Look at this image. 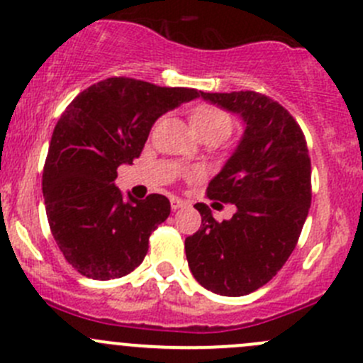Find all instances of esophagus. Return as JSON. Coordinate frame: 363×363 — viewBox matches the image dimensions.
<instances>
[{"instance_id": "34e87169", "label": "esophagus", "mask_w": 363, "mask_h": 363, "mask_svg": "<svg viewBox=\"0 0 363 363\" xmlns=\"http://www.w3.org/2000/svg\"><path fill=\"white\" fill-rule=\"evenodd\" d=\"M170 205H172V211H177V208L186 207V202H184V200H181V199H172Z\"/></svg>"}]
</instances>
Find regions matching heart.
<instances>
[{"label": "heart", "instance_id": "1", "mask_svg": "<svg viewBox=\"0 0 363 363\" xmlns=\"http://www.w3.org/2000/svg\"><path fill=\"white\" fill-rule=\"evenodd\" d=\"M191 126L200 137L207 133H216L225 138L232 130V121L219 108L199 107L191 113Z\"/></svg>", "mask_w": 363, "mask_h": 363}]
</instances>
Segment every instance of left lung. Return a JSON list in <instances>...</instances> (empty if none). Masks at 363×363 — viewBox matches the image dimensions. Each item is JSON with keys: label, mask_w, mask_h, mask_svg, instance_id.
Returning <instances> with one entry per match:
<instances>
[{"label": "left lung", "mask_w": 363, "mask_h": 363, "mask_svg": "<svg viewBox=\"0 0 363 363\" xmlns=\"http://www.w3.org/2000/svg\"><path fill=\"white\" fill-rule=\"evenodd\" d=\"M205 101L237 113L239 145L208 182L207 196L237 207L216 221L196 203L202 226L184 242L195 279L225 296H242L269 283L294 252L311 207V160L290 112L255 91L202 93Z\"/></svg>", "instance_id": "left-lung-1"}]
</instances>
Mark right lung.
<instances>
[{
    "mask_svg": "<svg viewBox=\"0 0 363 363\" xmlns=\"http://www.w3.org/2000/svg\"><path fill=\"white\" fill-rule=\"evenodd\" d=\"M202 91L112 77L87 87L61 113L42 189L54 240L89 279L123 277L144 262L149 237L170 214L163 195L124 199L113 181L144 149L152 124Z\"/></svg>",
    "mask_w": 363,
    "mask_h": 363,
    "instance_id": "obj_1",
    "label": "right lung"
}]
</instances>
